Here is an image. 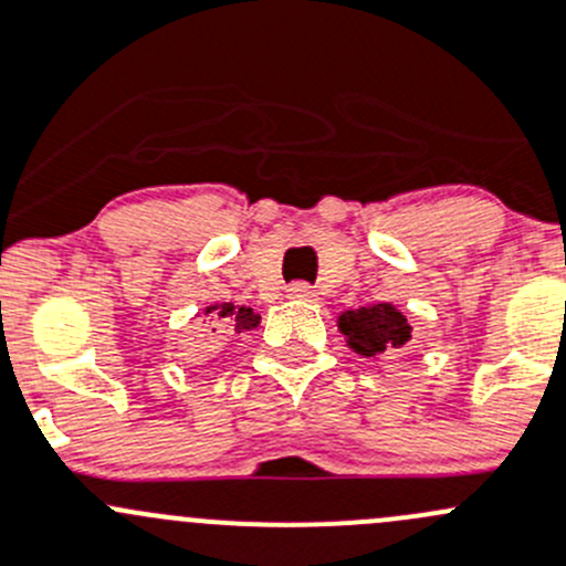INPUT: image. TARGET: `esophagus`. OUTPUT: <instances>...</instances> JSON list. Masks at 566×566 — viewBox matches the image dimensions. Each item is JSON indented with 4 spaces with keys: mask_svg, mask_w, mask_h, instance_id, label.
<instances>
[{
    "mask_svg": "<svg viewBox=\"0 0 566 566\" xmlns=\"http://www.w3.org/2000/svg\"><path fill=\"white\" fill-rule=\"evenodd\" d=\"M287 298H295V301H315L317 293L310 287L306 282H293L287 287Z\"/></svg>",
    "mask_w": 566,
    "mask_h": 566,
    "instance_id": "obj_1",
    "label": "esophagus"
}]
</instances>
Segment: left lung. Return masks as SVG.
I'll return each instance as SVG.
<instances>
[{"mask_svg": "<svg viewBox=\"0 0 566 566\" xmlns=\"http://www.w3.org/2000/svg\"><path fill=\"white\" fill-rule=\"evenodd\" d=\"M339 332L345 334L348 348L370 359L381 356L384 350L403 348L411 339V326L406 323L403 312L392 304L359 306V310H345L337 321Z\"/></svg>", "mask_w": 566, "mask_h": 566, "instance_id": "8db88e82", "label": "left lung"}]
</instances>
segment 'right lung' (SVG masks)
Instances as JSON below:
<instances>
[{
  "instance_id": "obj_1",
  "label": "right lung",
  "mask_w": 566,
  "mask_h": 566,
  "mask_svg": "<svg viewBox=\"0 0 566 566\" xmlns=\"http://www.w3.org/2000/svg\"><path fill=\"white\" fill-rule=\"evenodd\" d=\"M201 315L210 321L212 326V334L218 332H251V328L260 326V315H256L254 310H249V306H234L232 301L229 304H212L207 306Z\"/></svg>"
}]
</instances>
